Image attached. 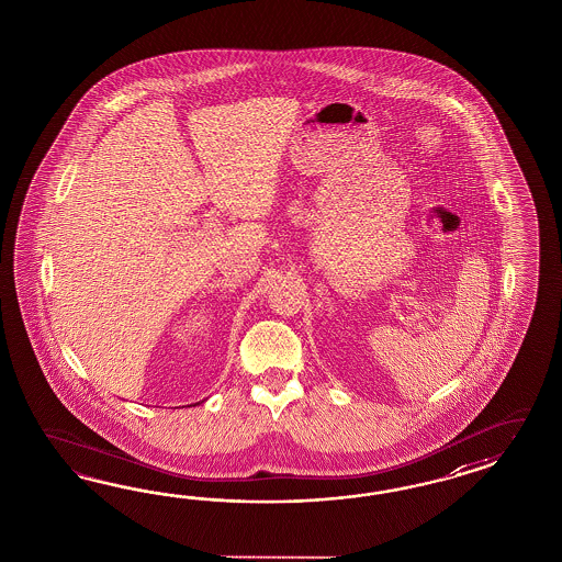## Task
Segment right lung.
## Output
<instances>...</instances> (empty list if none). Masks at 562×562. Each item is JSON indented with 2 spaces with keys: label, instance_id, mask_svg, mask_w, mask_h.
<instances>
[{
  "label": "right lung",
  "instance_id": "add662e5",
  "mask_svg": "<svg viewBox=\"0 0 562 562\" xmlns=\"http://www.w3.org/2000/svg\"><path fill=\"white\" fill-rule=\"evenodd\" d=\"M196 404H201V402H196Z\"/></svg>",
  "mask_w": 562,
  "mask_h": 562
}]
</instances>
